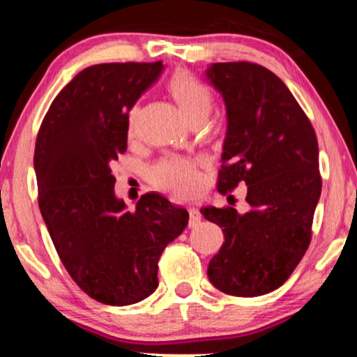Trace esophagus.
<instances>
[{"mask_svg":"<svg viewBox=\"0 0 357 357\" xmlns=\"http://www.w3.org/2000/svg\"><path fill=\"white\" fill-rule=\"evenodd\" d=\"M188 214H190L188 226H190V227L198 226L199 221H202V213H199V209H197V208H190V209H188Z\"/></svg>","mask_w":357,"mask_h":357,"instance_id":"esophagus-1","label":"esophagus"}]
</instances>
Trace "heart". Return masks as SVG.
I'll use <instances>...</instances> for the list:
<instances>
[{"mask_svg":"<svg viewBox=\"0 0 357 357\" xmlns=\"http://www.w3.org/2000/svg\"><path fill=\"white\" fill-rule=\"evenodd\" d=\"M167 91L182 114L192 123L195 120L208 119L213 110V96L204 84L187 71H175L170 77ZM138 107H133L128 114V131L135 128ZM151 180L155 187L170 192L175 197H192L202 187V177L193 162L182 158H170L159 162L151 170Z\"/></svg>","mask_w":357,"mask_h":357,"instance_id":"1","label":"heart"}]
</instances>
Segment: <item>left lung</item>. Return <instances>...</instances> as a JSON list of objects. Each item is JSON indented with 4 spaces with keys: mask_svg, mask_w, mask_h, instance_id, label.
<instances>
[{
    "mask_svg": "<svg viewBox=\"0 0 357 357\" xmlns=\"http://www.w3.org/2000/svg\"><path fill=\"white\" fill-rule=\"evenodd\" d=\"M206 79L226 104L227 131L218 190L247 185V213L202 208L222 227L224 243L208 278L231 296L257 297L278 289L309 248L321 193L314 126L284 82L248 61L213 63Z\"/></svg>",
    "mask_w": 357,
    "mask_h": 357,
    "instance_id": "left-lung-1",
    "label": "left lung"
}]
</instances>
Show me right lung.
Here are the masks:
<instances>
[{
  "instance_id": "obj_1",
  "label": "right lung",
  "mask_w": 357,
  "mask_h": 357,
  "mask_svg": "<svg viewBox=\"0 0 357 357\" xmlns=\"http://www.w3.org/2000/svg\"><path fill=\"white\" fill-rule=\"evenodd\" d=\"M164 70L155 63L86 68L52 102L36 141L38 208L66 271L92 299L130 305L158 289V263L187 209L146 193L128 211L110 164L126 151L128 114Z\"/></svg>"
}]
</instances>
